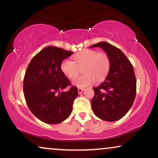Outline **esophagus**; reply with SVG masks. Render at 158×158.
Masks as SVG:
<instances>
[{
    "mask_svg": "<svg viewBox=\"0 0 158 158\" xmlns=\"http://www.w3.org/2000/svg\"><path fill=\"white\" fill-rule=\"evenodd\" d=\"M83 90H84V88H78V92H79V94L82 93Z\"/></svg>",
    "mask_w": 158,
    "mask_h": 158,
    "instance_id": "obj_1",
    "label": "esophagus"
}]
</instances>
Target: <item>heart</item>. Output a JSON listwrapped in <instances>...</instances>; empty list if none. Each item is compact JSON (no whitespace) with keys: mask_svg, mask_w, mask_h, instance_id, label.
Returning a JSON list of instances; mask_svg holds the SVG:
<instances>
[{"mask_svg":"<svg viewBox=\"0 0 158 158\" xmlns=\"http://www.w3.org/2000/svg\"><path fill=\"white\" fill-rule=\"evenodd\" d=\"M74 61L64 59L61 63V72L70 79H73L83 69V74L73 81V85L85 88L97 81H102L109 73L110 58L106 52L95 50H84L73 56Z\"/></svg>","mask_w":158,"mask_h":158,"instance_id":"heart-1","label":"heart"}]
</instances>
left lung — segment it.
<instances>
[{
    "label": "left lung",
    "mask_w": 158,
    "mask_h": 158,
    "mask_svg": "<svg viewBox=\"0 0 158 158\" xmlns=\"http://www.w3.org/2000/svg\"><path fill=\"white\" fill-rule=\"evenodd\" d=\"M102 48L110 60V68L106 80L94 88L91 107L94 114L109 122L126 115L136 97L137 80L131 63L119 48L101 41L90 48Z\"/></svg>",
    "instance_id": "left-lung-1"
}]
</instances>
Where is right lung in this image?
Listing matches in <instances>:
<instances>
[{
  "instance_id": "right-lung-1",
  "label": "right lung",
  "mask_w": 158,
  "mask_h": 158,
  "mask_svg": "<svg viewBox=\"0 0 158 158\" xmlns=\"http://www.w3.org/2000/svg\"><path fill=\"white\" fill-rule=\"evenodd\" d=\"M73 52L49 46L32 58L23 78V94L30 110L48 124H57L70 115L78 96L77 87L72 86L61 72V63ZM66 87L69 90H61Z\"/></svg>"
}]
</instances>
